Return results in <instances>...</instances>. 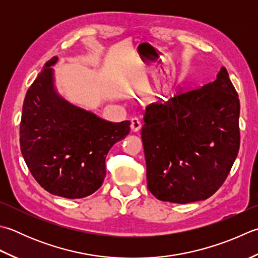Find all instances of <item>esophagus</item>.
I'll use <instances>...</instances> for the list:
<instances>
[{
	"instance_id": "1",
	"label": "esophagus",
	"mask_w": 258,
	"mask_h": 258,
	"mask_svg": "<svg viewBox=\"0 0 258 258\" xmlns=\"http://www.w3.org/2000/svg\"><path fill=\"white\" fill-rule=\"evenodd\" d=\"M141 127H142V124H141L138 118H133L131 120V130H132L133 132H139Z\"/></svg>"
}]
</instances>
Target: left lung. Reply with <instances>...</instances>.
Listing matches in <instances>:
<instances>
[{
	"instance_id": "left-lung-1",
	"label": "left lung",
	"mask_w": 258,
	"mask_h": 258,
	"mask_svg": "<svg viewBox=\"0 0 258 258\" xmlns=\"http://www.w3.org/2000/svg\"><path fill=\"white\" fill-rule=\"evenodd\" d=\"M239 112L225 67L213 83L149 105L141 136L150 192L173 204L213 196L238 154Z\"/></svg>"
}]
</instances>
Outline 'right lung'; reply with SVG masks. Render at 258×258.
<instances>
[{"label": "right lung", "instance_id": "obj_1", "mask_svg": "<svg viewBox=\"0 0 258 258\" xmlns=\"http://www.w3.org/2000/svg\"><path fill=\"white\" fill-rule=\"evenodd\" d=\"M53 57L25 95L20 146L30 172L44 190L68 199L85 198L103 184L110 148L130 133V120L107 122L74 105L54 85Z\"/></svg>", "mask_w": 258, "mask_h": 258}]
</instances>
